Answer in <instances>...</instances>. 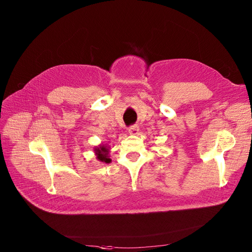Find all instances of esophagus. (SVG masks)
Returning <instances> with one entry per match:
<instances>
[{
  "instance_id": "1",
  "label": "esophagus",
  "mask_w": 252,
  "mask_h": 252,
  "mask_svg": "<svg viewBox=\"0 0 252 252\" xmlns=\"http://www.w3.org/2000/svg\"><path fill=\"white\" fill-rule=\"evenodd\" d=\"M127 131H129L130 134L136 135L137 133H138V131H140V129H138L137 126H131L129 127V129H127Z\"/></svg>"
}]
</instances>
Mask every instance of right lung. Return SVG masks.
Wrapping results in <instances>:
<instances>
[{"instance_id":"add662e5","label":"right lung","mask_w":252,"mask_h":252,"mask_svg":"<svg viewBox=\"0 0 252 252\" xmlns=\"http://www.w3.org/2000/svg\"><path fill=\"white\" fill-rule=\"evenodd\" d=\"M94 154L96 156V159L99 160V161L105 163L111 162V159L109 158V146L107 145V144H99L98 146H95Z\"/></svg>"}]
</instances>
